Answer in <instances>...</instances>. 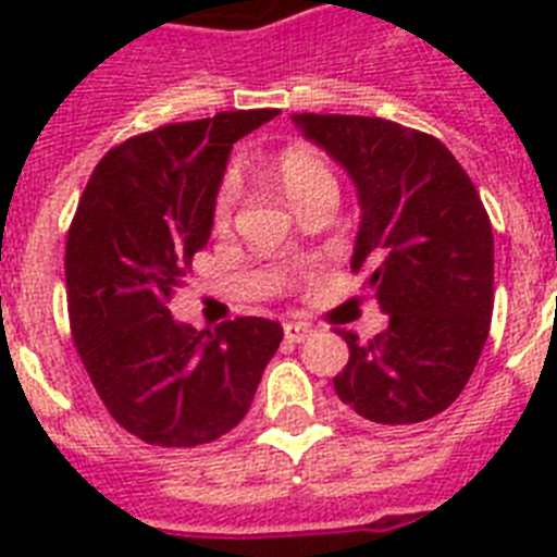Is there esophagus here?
I'll return each mask as SVG.
<instances>
[{
    "label": "esophagus",
    "instance_id": "esophagus-1",
    "mask_svg": "<svg viewBox=\"0 0 557 557\" xmlns=\"http://www.w3.org/2000/svg\"><path fill=\"white\" fill-rule=\"evenodd\" d=\"M314 329L309 326V323H301V321H289L284 323V337L289 339V343H304V339L312 337Z\"/></svg>",
    "mask_w": 557,
    "mask_h": 557
}]
</instances>
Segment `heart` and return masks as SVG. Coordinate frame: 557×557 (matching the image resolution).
I'll list each match as a JSON object with an SVG mask.
<instances>
[{"label": "heart", "instance_id": "heart-1", "mask_svg": "<svg viewBox=\"0 0 557 557\" xmlns=\"http://www.w3.org/2000/svg\"><path fill=\"white\" fill-rule=\"evenodd\" d=\"M273 178L275 184L282 186V191L287 195V200L293 206H301L304 200L318 195L323 189H337L334 184V175L329 170L326 159L321 152L314 150L312 145H289L284 147L273 161ZM234 186L225 184L223 191L218 195V206H214V220L225 223L231 214V206H234Z\"/></svg>", "mask_w": 557, "mask_h": 557}]
</instances>
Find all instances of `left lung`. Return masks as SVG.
Instances as JSON below:
<instances>
[{
	"label": "left lung",
	"mask_w": 557,
	"mask_h": 557,
	"mask_svg": "<svg viewBox=\"0 0 557 557\" xmlns=\"http://www.w3.org/2000/svg\"><path fill=\"white\" fill-rule=\"evenodd\" d=\"M293 125L357 186L351 270L387 329L368 343L339 332L348 366L334 393L371 424L444 412L474 373L494 312V231L474 184L435 136L376 116L293 113Z\"/></svg>",
	"instance_id": "obj_1"
}]
</instances>
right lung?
<instances>
[{
	"instance_id": "1",
	"label": "right lung",
	"mask_w": 557,
	"mask_h": 557,
	"mask_svg": "<svg viewBox=\"0 0 557 557\" xmlns=\"http://www.w3.org/2000/svg\"><path fill=\"white\" fill-rule=\"evenodd\" d=\"M275 108L164 125L102 156L66 239L72 337L120 426L152 446H200L234 430L278 351L282 323L191 329L166 309L211 236L231 147Z\"/></svg>"
}]
</instances>
